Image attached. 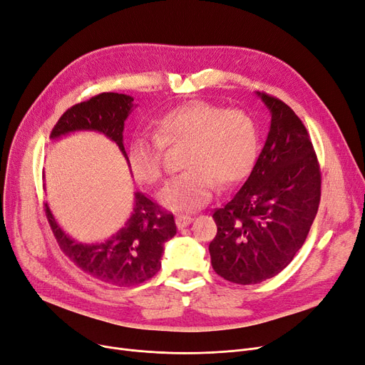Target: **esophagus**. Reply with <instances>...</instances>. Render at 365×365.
<instances>
[{
	"instance_id": "1",
	"label": "esophagus",
	"mask_w": 365,
	"mask_h": 365,
	"mask_svg": "<svg viewBox=\"0 0 365 365\" xmlns=\"http://www.w3.org/2000/svg\"><path fill=\"white\" fill-rule=\"evenodd\" d=\"M194 219L191 217V216H187V215H178L176 216V225L182 230V228H186L189 224H191Z\"/></svg>"
}]
</instances>
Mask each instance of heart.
<instances>
[{
	"label": "heart",
	"instance_id": "obj_1",
	"mask_svg": "<svg viewBox=\"0 0 365 365\" xmlns=\"http://www.w3.org/2000/svg\"><path fill=\"white\" fill-rule=\"evenodd\" d=\"M153 138L137 137L128 146L134 176L153 185L163 176L165 146L186 145L185 173L171 179L160 201L174 212H192L207 204L216 182L230 187L243 180L258 155V128L242 108H222L209 101H187L153 122Z\"/></svg>",
	"mask_w": 365,
	"mask_h": 365
}]
</instances>
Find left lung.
Instances as JSON below:
<instances>
[{
	"label": "left lung",
	"mask_w": 365,
	"mask_h": 365,
	"mask_svg": "<svg viewBox=\"0 0 365 365\" xmlns=\"http://www.w3.org/2000/svg\"><path fill=\"white\" fill-rule=\"evenodd\" d=\"M272 115L270 131L247 180L213 213V270L228 282L272 279L303 246L318 213L321 171L306 126L283 101L257 92Z\"/></svg>",
	"instance_id": "8db88e82"
}]
</instances>
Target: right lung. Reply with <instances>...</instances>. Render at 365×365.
Segmentation results:
<instances>
[{"label":"right lung","instance_id":"obj_1","mask_svg":"<svg viewBox=\"0 0 365 365\" xmlns=\"http://www.w3.org/2000/svg\"><path fill=\"white\" fill-rule=\"evenodd\" d=\"M135 107L125 93L104 92L76 104L53 126L51 138L59 140L77 131H93L115 141L126 163L123 126ZM46 216L61 250L92 277L116 287H134L153 277L161 268L164 245L176 235V222L143 192L134 194V207L125 225L107 240L82 243L59 227L46 202Z\"/></svg>","mask_w":365,"mask_h":365}]
</instances>
